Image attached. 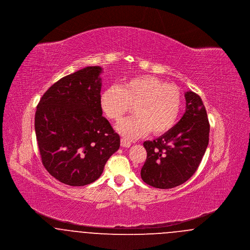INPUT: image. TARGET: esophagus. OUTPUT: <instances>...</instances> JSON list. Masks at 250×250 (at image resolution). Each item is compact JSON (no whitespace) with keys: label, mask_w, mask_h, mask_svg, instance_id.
<instances>
[{"label":"esophagus","mask_w":250,"mask_h":250,"mask_svg":"<svg viewBox=\"0 0 250 250\" xmlns=\"http://www.w3.org/2000/svg\"><path fill=\"white\" fill-rule=\"evenodd\" d=\"M131 143L130 142H128V141H126L125 139H124V138H122L121 139V146H123V147H130Z\"/></svg>","instance_id":"esophagus-1"}]
</instances>
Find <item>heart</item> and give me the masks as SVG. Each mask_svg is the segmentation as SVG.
Instances as JSON below:
<instances>
[{
	"mask_svg": "<svg viewBox=\"0 0 250 250\" xmlns=\"http://www.w3.org/2000/svg\"><path fill=\"white\" fill-rule=\"evenodd\" d=\"M100 107L106 117L118 122L130 112L135 116L124 120L117 130L127 140H136L150 131L155 136L170 130L183 107V95L177 86L154 76H138L119 87L112 85L100 95Z\"/></svg>",
	"mask_w": 250,
	"mask_h": 250,
	"instance_id": "obj_1",
	"label": "heart"
}]
</instances>
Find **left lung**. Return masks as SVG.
Listing matches in <instances>:
<instances>
[{
    "label": "left lung",
    "mask_w": 250,
    "mask_h": 250,
    "mask_svg": "<svg viewBox=\"0 0 250 250\" xmlns=\"http://www.w3.org/2000/svg\"><path fill=\"white\" fill-rule=\"evenodd\" d=\"M187 109L170 130L152 142H144L147 157L142 167L143 181L167 189L187 182L200 166L209 143L210 124L202 98L186 93Z\"/></svg>",
    "instance_id": "1"
}]
</instances>
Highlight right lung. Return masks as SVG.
Segmentation results:
<instances>
[{
  "label": "right lung",
  "instance_id": "add662e5",
  "mask_svg": "<svg viewBox=\"0 0 250 250\" xmlns=\"http://www.w3.org/2000/svg\"><path fill=\"white\" fill-rule=\"evenodd\" d=\"M102 71L88 66L60 79L42 95L35 116L42 164L61 183L83 187L100 177L120 147V136L102 116Z\"/></svg>",
  "mask_w": 250,
  "mask_h": 250
}]
</instances>
